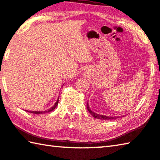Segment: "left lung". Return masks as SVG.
Segmentation results:
<instances>
[{
  "instance_id": "1",
  "label": "left lung",
  "mask_w": 160,
  "mask_h": 160,
  "mask_svg": "<svg viewBox=\"0 0 160 160\" xmlns=\"http://www.w3.org/2000/svg\"><path fill=\"white\" fill-rule=\"evenodd\" d=\"M87 108H88V110L89 111V112L90 113V114L95 118L103 119V120H110V119H116L117 118H119V117H117V116H107L101 115V114H99V113H94V112H92V111L91 110L90 107H89L88 103L87 104Z\"/></svg>"
}]
</instances>
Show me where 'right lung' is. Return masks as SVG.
<instances>
[{
    "instance_id": "1",
    "label": "right lung",
    "mask_w": 160,
    "mask_h": 160,
    "mask_svg": "<svg viewBox=\"0 0 160 160\" xmlns=\"http://www.w3.org/2000/svg\"><path fill=\"white\" fill-rule=\"evenodd\" d=\"M58 100H59V98H58L57 101L56 102L55 104H54V105L53 107H51L50 109H48L47 110H45V111H42V112H38V111H28V112H29V113H36V114H39V113H48V112H52V111L55 109V108L57 107L58 105ZM26 111V110H25Z\"/></svg>"
}]
</instances>
